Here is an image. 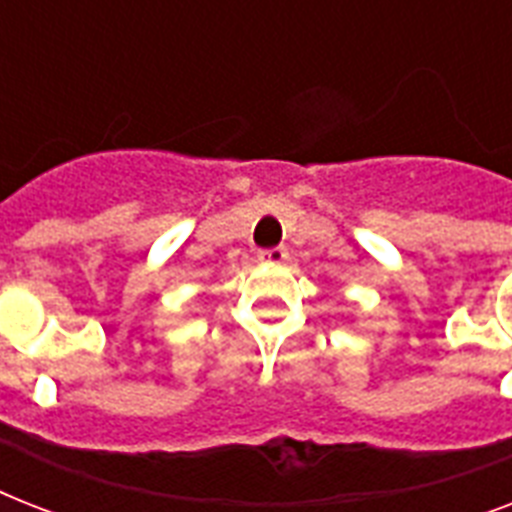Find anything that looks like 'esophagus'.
<instances>
[{
  "mask_svg": "<svg viewBox=\"0 0 512 512\" xmlns=\"http://www.w3.org/2000/svg\"><path fill=\"white\" fill-rule=\"evenodd\" d=\"M257 257H260V263L281 265V263H287L289 252H287V247H273V249H263V252H260Z\"/></svg>",
  "mask_w": 512,
  "mask_h": 512,
  "instance_id": "obj_1",
  "label": "esophagus"
}]
</instances>
